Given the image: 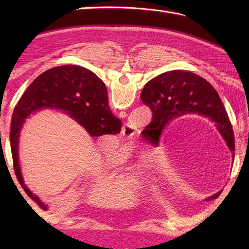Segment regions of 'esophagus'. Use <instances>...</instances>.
<instances>
[{"label":"esophagus","mask_w":249,"mask_h":249,"mask_svg":"<svg viewBox=\"0 0 249 249\" xmlns=\"http://www.w3.org/2000/svg\"><path fill=\"white\" fill-rule=\"evenodd\" d=\"M135 134H136V128L131 123H125L123 126H122V136H123L124 138L128 140L133 139Z\"/></svg>","instance_id":"1"}]
</instances>
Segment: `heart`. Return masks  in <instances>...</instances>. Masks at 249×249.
<instances>
[{
  "instance_id": "b5f03b06",
  "label": "heart",
  "mask_w": 249,
  "mask_h": 249,
  "mask_svg": "<svg viewBox=\"0 0 249 249\" xmlns=\"http://www.w3.org/2000/svg\"><path fill=\"white\" fill-rule=\"evenodd\" d=\"M111 153H112V151L107 150L105 152V155L110 162H112ZM112 156L114 161L134 178L145 177L146 172H149L152 163L154 161V156H152L149 153H141L137 156L131 155L129 144L119 145L113 151Z\"/></svg>"
}]
</instances>
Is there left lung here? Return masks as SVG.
Wrapping results in <instances>:
<instances>
[{"instance_id":"1","label":"left lung","mask_w":249,"mask_h":249,"mask_svg":"<svg viewBox=\"0 0 249 249\" xmlns=\"http://www.w3.org/2000/svg\"><path fill=\"white\" fill-rule=\"evenodd\" d=\"M141 99L153 113L146 130L152 142L157 143L170 120L186 113H198L214 122L234 158V134L229 116L217 91L202 77L185 71L163 72L145 84Z\"/></svg>"}]
</instances>
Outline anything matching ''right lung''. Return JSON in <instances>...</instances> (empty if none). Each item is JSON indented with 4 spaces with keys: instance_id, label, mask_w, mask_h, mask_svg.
<instances>
[{
    "instance_id": "add662e5",
    "label": "right lung",
    "mask_w": 249,
    "mask_h": 249,
    "mask_svg": "<svg viewBox=\"0 0 249 249\" xmlns=\"http://www.w3.org/2000/svg\"><path fill=\"white\" fill-rule=\"evenodd\" d=\"M53 108L65 111L93 137L116 135L121 121L111 112L105 83L91 71L75 65L57 66L37 77L16 106L10 123L12 150L16 177L30 198L41 208L46 205L25 187L18 162V141L24 120L36 110Z\"/></svg>"
}]
</instances>
